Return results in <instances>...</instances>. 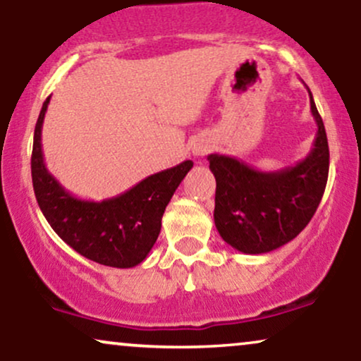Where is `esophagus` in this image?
I'll return each mask as SVG.
<instances>
[{
  "label": "esophagus",
  "instance_id": "1",
  "mask_svg": "<svg viewBox=\"0 0 361 361\" xmlns=\"http://www.w3.org/2000/svg\"><path fill=\"white\" fill-rule=\"evenodd\" d=\"M207 151H209V149H207L205 146H200V144L193 147V154L195 156H204V154H207Z\"/></svg>",
  "mask_w": 361,
  "mask_h": 361
}]
</instances>
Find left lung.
Instances as JSON below:
<instances>
[{
    "mask_svg": "<svg viewBox=\"0 0 361 361\" xmlns=\"http://www.w3.org/2000/svg\"><path fill=\"white\" fill-rule=\"evenodd\" d=\"M307 91L317 134L309 154L295 166L258 171L231 156L207 157L217 183L215 227L234 250L263 255L283 246L302 233L321 204L329 173V146L312 93Z\"/></svg>",
    "mask_w": 361,
    "mask_h": 361,
    "instance_id": "1",
    "label": "left lung"
}]
</instances>
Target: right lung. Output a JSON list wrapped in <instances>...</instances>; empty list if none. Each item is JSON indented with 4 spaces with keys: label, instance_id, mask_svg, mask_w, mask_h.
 <instances>
[{
    "label": "right lung",
    "instance_id": "obj_1",
    "mask_svg": "<svg viewBox=\"0 0 361 361\" xmlns=\"http://www.w3.org/2000/svg\"><path fill=\"white\" fill-rule=\"evenodd\" d=\"M51 97L35 123L32 181L44 217L66 244L94 263L132 268L142 263L161 233V219L173 193L193 166L183 161L139 181L126 193L102 202L81 200L47 171L42 154V123Z\"/></svg>",
    "mask_w": 361,
    "mask_h": 361
}]
</instances>
